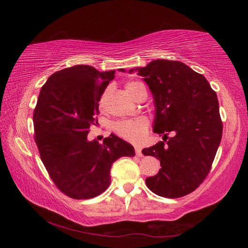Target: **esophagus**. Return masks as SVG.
<instances>
[{
	"mask_svg": "<svg viewBox=\"0 0 248 248\" xmlns=\"http://www.w3.org/2000/svg\"><path fill=\"white\" fill-rule=\"evenodd\" d=\"M135 155L138 156L143 155V154H141V149L140 148V147H135Z\"/></svg>",
	"mask_w": 248,
	"mask_h": 248,
	"instance_id": "esophagus-1",
	"label": "esophagus"
}]
</instances>
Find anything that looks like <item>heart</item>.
<instances>
[{"label":"heart","instance_id":"heart-1","mask_svg":"<svg viewBox=\"0 0 248 248\" xmlns=\"http://www.w3.org/2000/svg\"><path fill=\"white\" fill-rule=\"evenodd\" d=\"M141 84L138 82H129L125 84V91L128 92L131 97L134 98L136 89ZM99 104L100 107H102L103 98L100 100ZM113 130L119 138L129 141V143L140 144L143 143L147 132H148V120L144 117L120 120L114 124Z\"/></svg>","mask_w":248,"mask_h":248}]
</instances>
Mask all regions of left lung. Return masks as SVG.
I'll return each mask as SVG.
<instances>
[{
	"label": "left lung",
	"mask_w": 248,
	"mask_h": 248,
	"mask_svg": "<svg viewBox=\"0 0 248 248\" xmlns=\"http://www.w3.org/2000/svg\"><path fill=\"white\" fill-rule=\"evenodd\" d=\"M135 70L154 94V131L163 135V141L141 151L159 159L162 167L146 184L159 196L183 197L208 176L222 140L217 93L202 75L178 61H152Z\"/></svg>",
	"instance_id": "left-lung-1"
}]
</instances>
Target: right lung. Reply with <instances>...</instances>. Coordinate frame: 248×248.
<instances>
[{
	"label": "right lung",
	"mask_w": 248,
	"mask_h": 248,
	"mask_svg": "<svg viewBox=\"0 0 248 248\" xmlns=\"http://www.w3.org/2000/svg\"><path fill=\"white\" fill-rule=\"evenodd\" d=\"M114 75V70L77 65L54 72L39 93L33 114L36 145L52 181L70 198L103 193L113 163L135 155L133 147L114 134L103 144L87 140L97 123L98 102Z\"/></svg>",
	"instance_id": "1"
}]
</instances>
